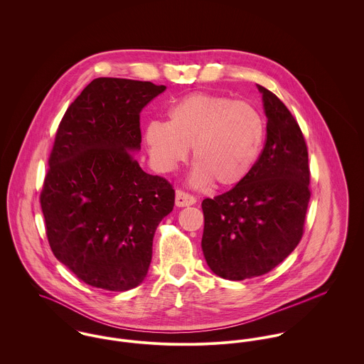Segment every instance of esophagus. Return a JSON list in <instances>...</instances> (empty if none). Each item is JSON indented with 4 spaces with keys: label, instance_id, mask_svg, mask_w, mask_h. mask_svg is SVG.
Returning a JSON list of instances; mask_svg holds the SVG:
<instances>
[{
    "label": "esophagus",
    "instance_id": "34e87169",
    "mask_svg": "<svg viewBox=\"0 0 364 364\" xmlns=\"http://www.w3.org/2000/svg\"><path fill=\"white\" fill-rule=\"evenodd\" d=\"M175 203L178 208H185V206H192L196 203V198L192 196L191 193L178 189L175 193Z\"/></svg>",
    "mask_w": 364,
    "mask_h": 364
}]
</instances>
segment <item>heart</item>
Here are the masks:
<instances>
[{
    "instance_id": "b5f03b06",
    "label": "heart",
    "mask_w": 364,
    "mask_h": 364,
    "mask_svg": "<svg viewBox=\"0 0 364 364\" xmlns=\"http://www.w3.org/2000/svg\"><path fill=\"white\" fill-rule=\"evenodd\" d=\"M264 139L259 112L247 102L208 92L189 94L169 106L168 122L151 120L144 140L153 165L171 172L192 147V182L220 188L241 183L255 166Z\"/></svg>"
}]
</instances>
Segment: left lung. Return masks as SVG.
<instances>
[{"label": "left lung", "mask_w": 364, "mask_h": 364, "mask_svg": "<svg viewBox=\"0 0 364 364\" xmlns=\"http://www.w3.org/2000/svg\"><path fill=\"white\" fill-rule=\"evenodd\" d=\"M267 117L266 141L250 175L202 202V250L220 277L262 276L299 245L310 202L309 151L303 132L273 92L258 85Z\"/></svg>", "instance_id": "obj_1"}]
</instances>
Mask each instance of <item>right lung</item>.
<instances>
[{
  "label": "right lung",
  "instance_id": "1",
  "mask_svg": "<svg viewBox=\"0 0 364 364\" xmlns=\"http://www.w3.org/2000/svg\"><path fill=\"white\" fill-rule=\"evenodd\" d=\"M165 85L97 78L65 110L41 192L53 254L84 283L109 291L139 286L172 185L144 172L140 112Z\"/></svg>",
  "mask_w": 364,
  "mask_h": 364
}]
</instances>
